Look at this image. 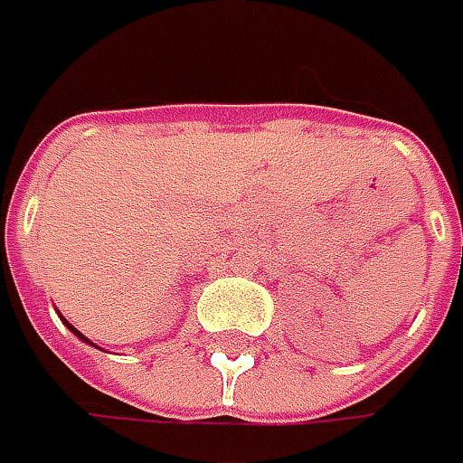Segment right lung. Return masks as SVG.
Masks as SVG:
<instances>
[{
	"label": "right lung",
	"mask_w": 463,
	"mask_h": 463,
	"mask_svg": "<svg viewBox=\"0 0 463 463\" xmlns=\"http://www.w3.org/2000/svg\"><path fill=\"white\" fill-rule=\"evenodd\" d=\"M63 325H66V327L71 329V332H74V335H77V337H80V340H84V343H90V340H87V337H84V335H81L80 329H77V327H71V325H69V322H66V319H63ZM90 345H92V343H90Z\"/></svg>",
	"instance_id": "add662e5"
}]
</instances>
